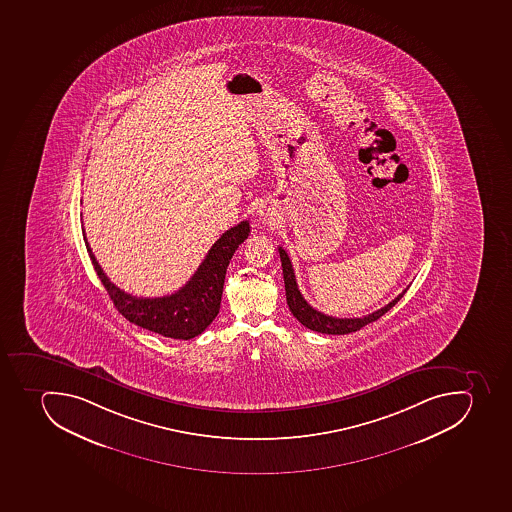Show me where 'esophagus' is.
Wrapping results in <instances>:
<instances>
[{
  "mask_svg": "<svg viewBox=\"0 0 512 512\" xmlns=\"http://www.w3.org/2000/svg\"><path fill=\"white\" fill-rule=\"evenodd\" d=\"M259 214H261V217H264V219H269V215H272L267 211H259Z\"/></svg>",
  "mask_w": 512,
  "mask_h": 512,
  "instance_id": "esophagus-1",
  "label": "esophagus"
}]
</instances>
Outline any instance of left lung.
Listing matches in <instances>:
<instances>
[{"label":"left lung","instance_id":"obj_1","mask_svg":"<svg viewBox=\"0 0 512 512\" xmlns=\"http://www.w3.org/2000/svg\"><path fill=\"white\" fill-rule=\"evenodd\" d=\"M279 254L280 262H282V272H284L285 295H287L288 308H290L293 316L303 326L308 327L311 331L321 332V334L344 335L360 331L361 327H365L366 324L378 321L407 292V288H405L399 297L394 298L391 303H387L381 310L366 314V316H361V318H332V316H327V314L321 313V311L314 310L313 306L303 298L300 290H298L292 261H290L287 251L282 246H279Z\"/></svg>","mask_w":512,"mask_h":512}]
</instances>
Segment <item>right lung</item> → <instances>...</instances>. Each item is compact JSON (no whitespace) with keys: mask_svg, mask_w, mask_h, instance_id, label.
Returning <instances> with one entry per match:
<instances>
[{"mask_svg":"<svg viewBox=\"0 0 512 512\" xmlns=\"http://www.w3.org/2000/svg\"><path fill=\"white\" fill-rule=\"evenodd\" d=\"M82 235L100 282L107 288L116 310L120 311L129 323L170 339L189 340L206 331V327L219 314L225 272L233 253L250 235V222L243 220L227 230L215 241L206 259L201 262L198 271L194 272L185 287H181L172 295L160 298L133 297L112 284L95 259L84 230Z\"/></svg>","mask_w":512,"mask_h":512,"instance_id":"obj_1","label":"right lung"}]
</instances>
